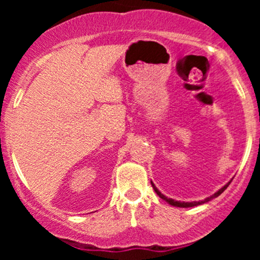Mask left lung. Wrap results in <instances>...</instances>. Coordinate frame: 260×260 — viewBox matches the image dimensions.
<instances>
[{"instance_id":"1","label":"left lung","mask_w":260,"mask_h":260,"mask_svg":"<svg viewBox=\"0 0 260 260\" xmlns=\"http://www.w3.org/2000/svg\"><path fill=\"white\" fill-rule=\"evenodd\" d=\"M231 183V181L229 182L228 184H225V186H223L221 189H219L217 190L216 193H214L213 196L211 197H209V198H207V199H204V201H202V202H178V201H174V199H171V198H168V197H165L162 194V193L160 192L159 189H157L156 187H155V184L153 183V182H151V186H153V188H154V190L155 192H156V194L160 197L161 199H164V201H166L169 203V204H171V205H174V207H178V208H192V207H196V205H201V204H204V203H207V202H209V201H211V199H214V198H216V197H219L220 194H221V193L223 192V190L226 189V188L229 187V184Z\"/></svg>"}]
</instances>
